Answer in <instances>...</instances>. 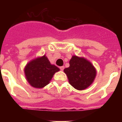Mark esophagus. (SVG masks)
<instances>
[{
	"label": "esophagus",
	"mask_w": 122,
	"mask_h": 122,
	"mask_svg": "<svg viewBox=\"0 0 122 122\" xmlns=\"http://www.w3.org/2000/svg\"><path fill=\"white\" fill-rule=\"evenodd\" d=\"M64 66H60V70H61V71H63V70H64Z\"/></svg>",
	"instance_id": "1"
}]
</instances>
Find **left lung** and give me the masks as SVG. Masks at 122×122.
<instances>
[{
  "instance_id": "8db88e82",
  "label": "left lung",
  "mask_w": 122,
  "mask_h": 122,
  "mask_svg": "<svg viewBox=\"0 0 122 122\" xmlns=\"http://www.w3.org/2000/svg\"><path fill=\"white\" fill-rule=\"evenodd\" d=\"M69 82L74 89L84 90L93 82L96 70L90 62L74 56L70 60V66L64 69Z\"/></svg>"
}]
</instances>
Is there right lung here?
<instances>
[{
	"label": "right lung",
	"mask_w": 122,
	"mask_h": 122,
	"mask_svg": "<svg viewBox=\"0 0 122 122\" xmlns=\"http://www.w3.org/2000/svg\"><path fill=\"white\" fill-rule=\"evenodd\" d=\"M60 70L51 64L45 56L32 60L24 69L27 80L32 87L43 88L49 83L55 73Z\"/></svg>",
	"instance_id": "right-lung-1"
}]
</instances>
